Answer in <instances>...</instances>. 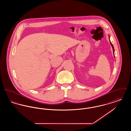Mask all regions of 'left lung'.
<instances>
[{
    "instance_id": "1",
    "label": "left lung",
    "mask_w": 131,
    "mask_h": 131,
    "mask_svg": "<svg viewBox=\"0 0 131 131\" xmlns=\"http://www.w3.org/2000/svg\"><path fill=\"white\" fill-rule=\"evenodd\" d=\"M109 39H110V38H109ZM110 44L111 45V46H112V49H113V55H114V56L115 57V56H114V49L113 46V45H112V43H111V41H110Z\"/></svg>"
}]
</instances>
